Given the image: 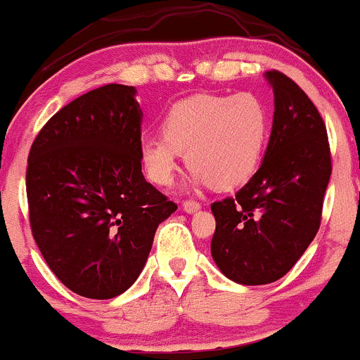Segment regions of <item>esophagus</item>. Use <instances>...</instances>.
<instances>
[{
	"mask_svg": "<svg viewBox=\"0 0 360 360\" xmlns=\"http://www.w3.org/2000/svg\"><path fill=\"white\" fill-rule=\"evenodd\" d=\"M201 208V205L194 200H186L183 203V210L186 213H194Z\"/></svg>",
	"mask_w": 360,
	"mask_h": 360,
	"instance_id": "obj_1",
	"label": "esophagus"
}]
</instances>
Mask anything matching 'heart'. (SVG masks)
Wrapping results in <instances>:
<instances>
[{"label": "heart", "instance_id": "b5f03b06", "mask_svg": "<svg viewBox=\"0 0 360 360\" xmlns=\"http://www.w3.org/2000/svg\"><path fill=\"white\" fill-rule=\"evenodd\" d=\"M160 130L162 135L139 140L140 160L152 183H171L179 152H184L194 183L226 191L247 183L257 171L269 135V115L250 93L198 94L174 103Z\"/></svg>", "mask_w": 360, "mask_h": 360}]
</instances>
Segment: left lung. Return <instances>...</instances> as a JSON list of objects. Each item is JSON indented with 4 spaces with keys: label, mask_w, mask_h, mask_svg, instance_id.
I'll list each match as a JSON object with an SVG mask.
<instances>
[{
    "label": "left lung",
    "mask_w": 360,
    "mask_h": 360,
    "mask_svg": "<svg viewBox=\"0 0 360 360\" xmlns=\"http://www.w3.org/2000/svg\"><path fill=\"white\" fill-rule=\"evenodd\" d=\"M274 120L266 155L250 181L214 201L212 257L229 279L269 284L298 262L320 229L332 174L323 118L303 89L279 71L266 72Z\"/></svg>",
    "instance_id": "1"
}]
</instances>
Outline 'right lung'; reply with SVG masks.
Listing matches in <instances>:
<instances>
[{"label":"right lung","mask_w":360,"mask_h":360,"mask_svg":"<svg viewBox=\"0 0 360 360\" xmlns=\"http://www.w3.org/2000/svg\"><path fill=\"white\" fill-rule=\"evenodd\" d=\"M135 93L106 84L76 98L45 123L28 154L32 235L57 279L84 298L127 291L159 223L177 210L142 174Z\"/></svg>","instance_id":"add662e5"}]
</instances>
